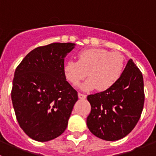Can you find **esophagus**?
<instances>
[{"instance_id":"34e87169","label":"esophagus","mask_w":156,"mask_h":156,"mask_svg":"<svg viewBox=\"0 0 156 156\" xmlns=\"http://www.w3.org/2000/svg\"><path fill=\"white\" fill-rule=\"evenodd\" d=\"M78 97H79V98H80V99H84V98H86L87 95L84 94L78 93Z\"/></svg>"}]
</instances>
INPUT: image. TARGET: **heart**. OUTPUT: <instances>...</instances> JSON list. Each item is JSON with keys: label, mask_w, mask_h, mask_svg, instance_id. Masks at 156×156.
I'll list each match as a JSON object with an SVG mask.
<instances>
[{"label": "heart", "mask_w": 156, "mask_h": 156, "mask_svg": "<svg viewBox=\"0 0 156 156\" xmlns=\"http://www.w3.org/2000/svg\"><path fill=\"white\" fill-rule=\"evenodd\" d=\"M77 58L78 61L69 60L65 63L64 73L67 80L75 86L87 72L89 78L80 84L83 90H108L118 82L124 70L125 58L118 51L90 48L80 51Z\"/></svg>", "instance_id": "1"}]
</instances>
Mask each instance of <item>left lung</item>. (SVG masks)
Masks as SVG:
<instances>
[{
    "mask_svg": "<svg viewBox=\"0 0 156 156\" xmlns=\"http://www.w3.org/2000/svg\"><path fill=\"white\" fill-rule=\"evenodd\" d=\"M91 106L87 125L96 137L117 140L132 131L140 119L144 102L141 72L129 59L118 82L110 89L90 94Z\"/></svg>",
    "mask_w": 156,
    "mask_h": 156,
    "instance_id": "left-lung-1",
    "label": "left lung"
}]
</instances>
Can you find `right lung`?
Listing matches in <instances>:
<instances>
[{"label": "right lung", "mask_w": 156, "mask_h": 156, "mask_svg": "<svg viewBox=\"0 0 156 156\" xmlns=\"http://www.w3.org/2000/svg\"><path fill=\"white\" fill-rule=\"evenodd\" d=\"M73 43H53L30 52L16 68L12 101L18 122L30 138L48 141L66 130L77 91L66 79L64 58Z\"/></svg>", "instance_id": "add662e5"}]
</instances>
